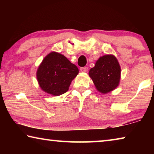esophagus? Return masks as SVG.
Masks as SVG:
<instances>
[{"mask_svg": "<svg viewBox=\"0 0 154 154\" xmlns=\"http://www.w3.org/2000/svg\"><path fill=\"white\" fill-rule=\"evenodd\" d=\"M81 71L82 72H87L88 71V67L87 66H84V67H82L80 69Z\"/></svg>", "mask_w": 154, "mask_h": 154, "instance_id": "1", "label": "esophagus"}]
</instances>
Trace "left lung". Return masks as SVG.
<instances>
[{
  "instance_id": "1",
  "label": "left lung",
  "mask_w": 154,
  "mask_h": 154,
  "mask_svg": "<svg viewBox=\"0 0 154 154\" xmlns=\"http://www.w3.org/2000/svg\"><path fill=\"white\" fill-rule=\"evenodd\" d=\"M121 69L118 60L113 55H105L96 61L90 70L89 75L99 92L106 94L116 89L120 79Z\"/></svg>"
}]
</instances>
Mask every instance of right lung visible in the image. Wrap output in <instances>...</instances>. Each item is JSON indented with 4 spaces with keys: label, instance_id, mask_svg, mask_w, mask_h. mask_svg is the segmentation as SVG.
Segmentation results:
<instances>
[{
    "label": "right lung",
    "instance_id": "1",
    "mask_svg": "<svg viewBox=\"0 0 154 154\" xmlns=\"http://www.w3.org/2000/svg\"><path fill=\"white\" fill-rule=\"evenodd\" d=\"M79 73L76 65L56 52L49 54L41 62L36 72L40 87L54 96L66 92L72 80Z\"/></svg>",
    "mask_w": 154,
    "mask_h": 154
}]
</instances>
